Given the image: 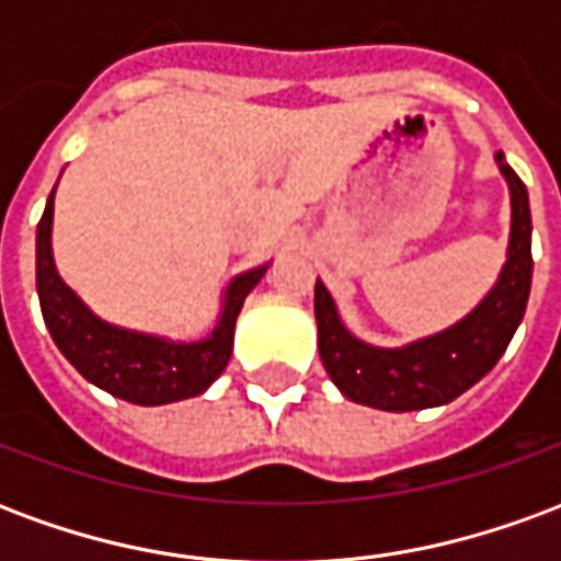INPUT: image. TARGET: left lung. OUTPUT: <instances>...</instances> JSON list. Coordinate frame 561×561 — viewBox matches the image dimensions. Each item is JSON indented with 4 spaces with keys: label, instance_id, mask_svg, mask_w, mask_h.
<instances>
[{
    "label": "left lung",
    "instance_id": "8db88e82",
    "mask_svg": "<svg viewBox=\"0 0 561 561\" xmlns=\"http://www.w3.org/2000/svg\"><path fill=\"white\" fill-rule=\"evenodd\" d=\"M495 164L511 192L507 257L493 288L457 324L397 348L369 345L342 324L324 282H316L318 352L342 397L381 412L435 409L478 385L505 354L529 304L531 213L529 192L502 152Z\"/></svg>",
    "mask_w": 561,
    "mask_h": 561
}]
</instances>
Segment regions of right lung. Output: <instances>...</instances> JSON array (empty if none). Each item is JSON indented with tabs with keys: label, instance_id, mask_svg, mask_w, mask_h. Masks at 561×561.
<instances>
[{
	"label": "right lung",
	"instance_id": "1",
	"mask_svg": "<svg viewBox=\"0 0 561 561\" xmlns=\"http://www.w3.org/2000/svg\"><path fill=\"white\" fill-rule=\"evenodd\" d=\"M54 195L35 233V285L42 300L44 324L56 348L95 388L107 390L116 400L135 405H168L192 400L225 373L233 352V324L243 300L270 264L233 276L221 294V312L207 336L183 342L111 324L92 312L78 294L68 288L54 261Z\"/></svg>",
	"mask_w": 561,
	"mask_h": 561
}]
</instances>
